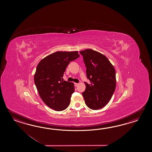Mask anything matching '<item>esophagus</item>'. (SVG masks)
<instances>
[{
	"instance_id": "34e87169",
	"label": "esophagus",
	"mask_w": 152,
	"mask_h": 152,
	"mask_svg": "<svg viewBox=\"0 0 152 152\" xmlns=\"http://www.w3.org/2000/svg\"><path fill=\"white\" fill-rule=\"evenodd\" d=\"M79 85V84H78V83H75V87H77V85Z\"/></svg>"
}]
</instances>
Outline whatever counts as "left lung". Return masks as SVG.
<instances>
[{
    "instance_id": "1",
    "label": "left lung",
    "mask_w": 152,
    "mask_h": 152,
    "mask_svg": "<svg viewBox=\"0 0 152 152\" xmlns=\"http://www.w3.org/2000/svg\"><path fill=\"white\" fill-rule=\"evenodd\" d=\"M86 67V76L90 84L85 82L82 93L86 105L92 110H98L110 101L116 88V72L107 57L90 49L80 52Z\"/></svg>"
}]
</instances>
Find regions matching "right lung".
Wrapping results in <instances>:
<instances>
[{"label": "right lung", "instance_id": "add662e5", "mask_svg": "<svg viewBox=\"0 0 152 152\" xmlns=\"http://www.w3.org/2000/svg\"><path fill=\"white\" fill-rule=\"evenodd\" d=\"M78 52H56L39 62L34 82L43 102L55 111L64 110L69 106L75 92L74 84L62 80L66 68L70 62L78 58Z\"/></svg>", "mask_w": 152, "mask_h": 152}]
</instances>
